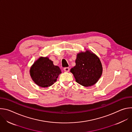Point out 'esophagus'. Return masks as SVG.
<instances>
[{
	"mask_svg": "<svg viewBox=\"0 0 132 132\" xmlns=\"http://www.w3.org/2000/svg\"><path fill=\"white\" fill-rule=\"evenodd\" d=\"M64 70L66 72H68L69 71V67H65L64 68Z\"/></svg>",
	"mask_w": 132,
	"mask_h": 132,
	"instance_id": "esophagus-1",
	"label": "esophagus"
}]
</instances>
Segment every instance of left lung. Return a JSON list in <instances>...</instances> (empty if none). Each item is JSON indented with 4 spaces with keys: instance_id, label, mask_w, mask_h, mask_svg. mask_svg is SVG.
<instances>
[{
    "instance_id": "1",
    "label": "left lung",
    "mask_w": 132,
    "mask_h": 132,
    "mask_svg": "<svg viewBox=\"0 0 132 132\" xmlns=\"http://www.w3.org/2000/svg\"><path fill=\"white\" fill-rule=\"evenodd\" d=\"M76 65L70 69L76 81L84 87L96 84L102 73V66L98 56L90 51L77 55Z\"/></svg>"
}]
</instances>
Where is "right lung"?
Listing matches in <instances>:
<instances>
[{
  "label": "right lung",
  "mask_w": 132,
  "mask_h": 132,
  "mask_svg": "<svg viewBox=\"0 0 132 132\" xmlns=\"http://www.w3.org/2000/svg\"><path fill=\"white\" fill-rule=\"evenodd\" d=\"M61 70L47 57H40L31 66L30 76L33 81L41 87H48L57 80Z\"/></svg>",
  "instance_id": "right-lung-1"
}]
</instances>
